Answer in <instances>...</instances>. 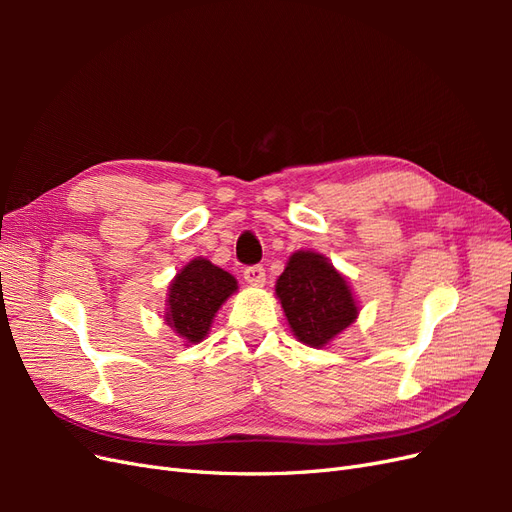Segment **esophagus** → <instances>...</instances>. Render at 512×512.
<instances>
[{
  "mask_svg": "<svg viewBox=\"0 0 512 512\" xmlns=\"http://www.w3.org/2000/svg\"><path fill=\"white\" fill-rule=\"evenodd\" d=\"M243 277H245V282L250 284V286H260V284H265V269H262L260 265H254V267H245L243 269Z\"/></svg>",
  "mask_w": 512,
  "mask_h": 512,
  "instance_id": "34e87169",
  "label": "esophagus"
}]
</instances>
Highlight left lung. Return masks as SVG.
<instances>
[{
    "label": "left lung",
    "mask_w": 512,
    "mask_h": 512,
    "mask_svg": "<svg viewBox=\"0 0 512 512\" xmlns=\"http://www.w3.org/2000/svg\"><path fill=\"white\" fill-rule=\"evenodd\" d=\"M275 294L294 337L312 348L327 346L359 316L348 280L318 252H294Z\"/></svg>",
    "instance_id": "8db88e82"
}]
</instances>
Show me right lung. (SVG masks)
Returning a JSON list of instances; mask_svg holds the SVG:
<instances>
[{"label": "right lung", "instance_id": "add662e5", "mask_svg": "<svg viewBox=\"0 0 512 512\" xmlns=\"http://www.w3.org/2000/svg\"><path fill=\"white\" fill-rule=\"evenodd\" d=\"M232 292H237L235 277L207 258H194L168 286L164 320L188 344L203 342L213 316Z\"/></svg>", "mask_w": 512, "mask_h": 512}]
</instances>
